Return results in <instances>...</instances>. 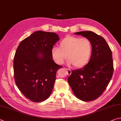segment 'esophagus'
<instances>
[{"label": "esophagus", "instance_id": "34e87169", "mask_svg": "<svg viewBox=\"0 0 121 121\" xmlns=\"http://www.w3.org/2000/svg\"><path fill=\"white\" fill-rule=\"evenodd\" d=\"M66 70L67 71V74H68V75H70V74H71V70H70V69H66Z\"/></svg>", "mask_w": 121, "mask_h": 121}]
</instances>
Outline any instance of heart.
I'll use <instances>...</instances> for the list:
<instances>
[{
	"label": "heart",
	"mask_w": 121,
	"mask_h": 121,
	"mask_svg": "<svg viewBox=\"0 0 121 121\" xmlns=\"http://www.w3.org/2000/svg\"><path fill=\"white\" fill-rule=\"evenodd\" d=\"M92 52L93 44L89 39L68 36L60 41L59 48L52 47L51 56L55 62L60 65L64 63L67 56L68 64L80 68L89 62Z\"/></svg>",
	"instance_id": "heart-1"
}]
</instances>
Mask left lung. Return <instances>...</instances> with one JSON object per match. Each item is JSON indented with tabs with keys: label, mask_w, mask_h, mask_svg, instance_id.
<instances>
[{
	"label": "left lung",
	"mask_w": 121,
	"mask_h": 121,
	"mask_svg": "<svg viewBox=\"0 0 121 121\" xmlns=\"http://www.w3.org/2000/svg\"><path fill=\"white\" fill-rule=\"evenodd\" d=\"M91 41L93 52L89 62L82 69L73 70L68 82L77 97L85 102L102 95L113 74L112 53L105 39L91 31L75 33Z\"/></svg>",
	"instance_id": "1"
}]
</instances>
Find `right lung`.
Returning <instances> with one entry per match:
<instances>
[{"mask_svg":"<svg viewBox=\"0 0 121 121\" xmlns=\"http://www.w3.org/2000/svg\"><path fill=\"white\" fill-rule=\"evenodd\" d=\"M59 39L55 33L36 31L22 41L16 50L15 82L21 93L32 102H41L49 97L56 72L63 68L51 56V49Z\"/></svg>","mask_w":121,"mask_h":121,"instance_id":"right-lung-1","label":"right lung"}]
</instances>
